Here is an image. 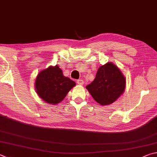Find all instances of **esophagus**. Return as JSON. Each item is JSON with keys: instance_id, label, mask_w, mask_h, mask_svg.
Returning a JSON list of instances; mask_svg holds the SVG:
<instances>
[{"instance_id": "1", "label": "esophagus", "mask_w": 157, "mask_h": 157, "mask_svg": "<svg viewBox=\"0 0 157 157\" xmlns=\"http://www.w3.org/2000/svg\"><path fill=\"white\" fill-rule=\"evenodd\" d=\"M77 83H78L79 85H83L84 81L82 80V79H78V80H77Z\"/></svg>"}]
</instances>
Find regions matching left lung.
<instances>
[{
	"label": "left lung",
	"mask_w": 157,
	"mask_h": 157,
	"mask_svg": "<svg viewBox=\"0 0 157 157\" xmlns=\"http://www.w3.org/2000/svg\"><path fill=\"white\" fill-rule=\"evenodd\" d=\"M93 99L102 106L115 101L124 92L126 78L119 68L108 62L100 67L93 82L86 86Z\"/></svg>",
	"instance_id": "8db88e82"
}]
</instances>
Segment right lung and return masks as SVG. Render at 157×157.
<instances>
[{
	"label": "right lung",
	"instance_id": "1",
	"mask_svg": "<svg viewBox=\"0 0 157 157\" xmlns=\"http://www.w3.org/2000/svg\"><path fill=\"white\" fill-rule=\"evenodd\" d=\"M75 82L64 76L58 66L49 67L38 73L36 79V90L42 100L58 104L63 100Z\"/></svg>",
	"mask_w": 157,
	"mask_h": 157
}]
</instances>
